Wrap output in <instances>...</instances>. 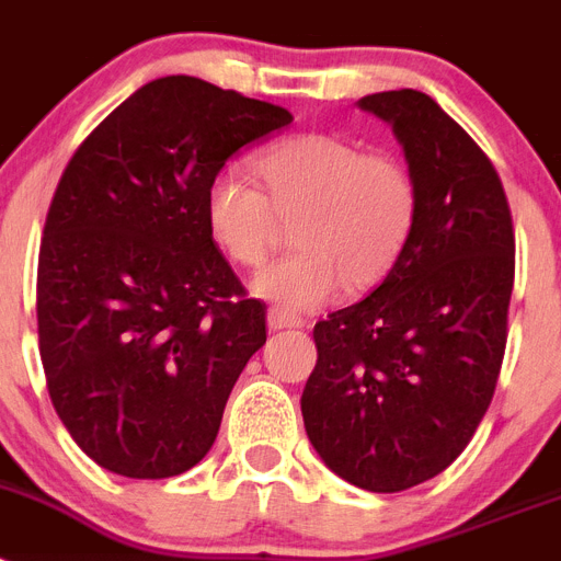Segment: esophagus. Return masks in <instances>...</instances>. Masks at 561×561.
I'll list each match as a JSON object with an SVG mask.
<instances>
[{
    "mask_svg": "<svg viewBox=\"0 0 561 561\" xmlns=\"http://www.w3.org/2000/svg\"><path fill=\"white\" fill-rule=\"evenodd\" d=\"M266 325L272 331H280V329H304V317L291 314V311L284 309H270L266 311Z\"/></svg>",
    "mask_w": 561,
    "mask_h": 561,
    "instance_id": "34e87169",
    "label": "esophagus"
}]
</instances>
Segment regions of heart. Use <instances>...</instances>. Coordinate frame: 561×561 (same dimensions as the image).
<instances>
[{
  "label": "heart",
  "instance_id": "1",
  "mask_svg": "<svg viewBox=\"0 0 561 561\" xmlns=\"http://www.w3.org/2000/svg\"><path fill=\"white\" fill-rule=\"evenodd\" d=\"M264 191L225 168L205 193L213 244L241 266L261 264L277 216L300 250L252 277V291L295 311L331 304L345 284L368 289L401 257L419 216V187L401 160L336 134H297L257 160Z\"/></svg>",
  "mask_w": 561,
  "mask_h": 561
}]
</instances>
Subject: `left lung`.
<instances>
[{"mask_svg":"<svg viewBox=\"0 0 561 561\" xmlns=\"http://www.w3.org/2000/svg\"><path fill=\"white\" fill-rule=\"evenodd\" d=\"M356 106L393 128L419 216L385 280L314 325L300 410L331 472L390 494L444 472L492 404L514 230L497 171L433 98L396 89Z\"/></svg>","mask_w":561,"mask_h":561,"instance_id":"left-lung-1","label":"left lung"}]
</instances>
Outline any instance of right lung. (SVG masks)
<instances>
[{"instance_id":"1","label":"right lung","mask_w":561,"mask_h":561,"mask_svg":"<svg viewBox=\"0 0 561 561\" xmlns=\"http://www.w3.org/2000/svg\"><path fill=\"white\" fill-rule=\"evenodd\" d=\"M291 114L168 76L146 83L69 160L38 252V351L58 419L123 478L187 472L210 453L232 385L266 342L205 225L232 153Z\"/></svg>"}]
</instances>
